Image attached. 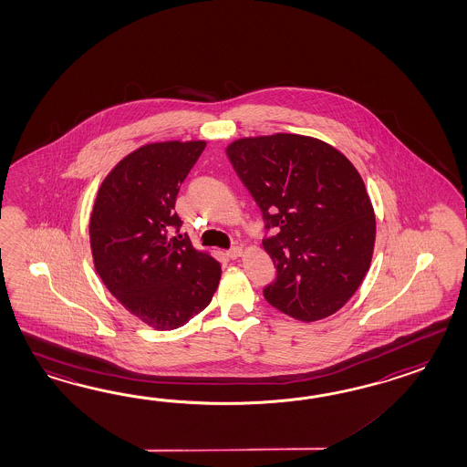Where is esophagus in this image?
Segmentation results:
<instances>
[{
    "mask_svg": "<svg viewBox=\"0 0 467 467\" xmlns=\"http://www.w3.org/2000/svg\"><path fill=\"white\" fill-rule=\"evenodd\" d=\"M227 255L230 259H239L240 255H242V247H232V249L227 250Z\"/></svg>",
    "mask_w": 467,
    "mask_h": 467,
    "instance_id": "34e87169",
    "label": "esophagus"
}]
</instances>
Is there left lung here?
<instances>
[{"label": "left lung", "mask_w": 467, "mask_h": 467, "mask_svg": "<svg viewBox=\"0 0 467 467\" xmlns=\"http://www.w3.org/2000/svg\"><path fill=\"white\" fill-rule=\"evenodd\" d=\"M242 183L262 212V240L275 265L265 301L304 323L341 309L368 271L375 213L347 156L326 142L274 134L227 148Z\"/></svg>", "instance_id": "left-lung-1"}]
</instances>
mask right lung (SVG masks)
<instances>
[{"label":"right lung","instance_id":"add662e5","mask_svg":"<svg viewBox=\"0 0 467 467\" xmlns=\"http://www.w3.org/2000/svg\"><path fill=\"white\" fill-rule=\"evenodd\" d=\"M205 141L146 144L128 154L99 188L90 215L96 271L130 313L156 329H176L205 309L220 264L193 249L174 212L180 185Z\"/></svg>","mask_w":467,"mask_h":467}]
</instances>
